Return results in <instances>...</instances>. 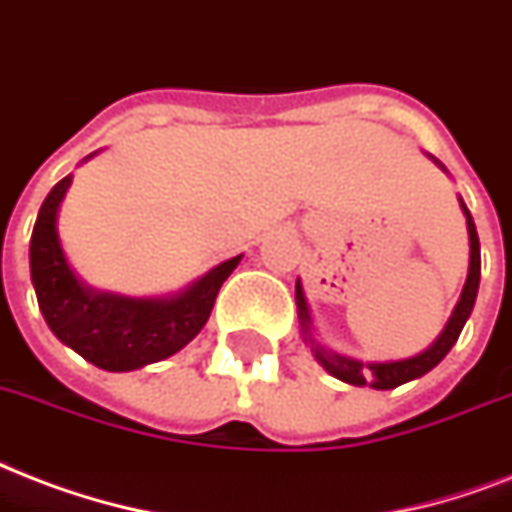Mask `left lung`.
Segmentation results:
<instances>
[{
	"label": "left lung",
	"mask_w": 512,
	"mask_h": 512,
	"mask_svg": "<svg viewBox=\"0 0 512 512\" xmlns=\"http://www.w3.org/2000/svg\"><path fill=\"white\" fill-rule=\"evenodd\" d=\"M430 160L443 170V173H449V170L443 168L441 162L435 160L433 154H430ZM459 208L465 213L467 219V237H470V264H467V280L462 285V293H459V301L454 312H451L449 323L443 326V331L438 334L427 350H422L419 355H411V358L403 360H374V363H363L358 358H347V355H339V352L328 350L323 344L312 336V312L310 304H307V296H304V288H301V280H296V310H299V323H301V334H304V342L312 347V355L318 360L320 366L326 368L328 374L336 376V379H342L347 384H355V387H374V390H395L400 384L411 382V379H419V376H425L427 371H433L438 363H441L449 350L457 344L459 334H462V328H465L467 318H470V312L475 307V296H478V283H481V243H478V232H475V221L467 211L465 200L459 197Z\"/></svg>",
	"instance_id": "left-lung-1"
}]
</instances>
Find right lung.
<instances>
[{"label":"right lung","instance_id":"right-lung-1","mask_svg":"<svg viewBox=\"0 0 512 512\" xmlns=\"http://www.w3.org/2000/svg\"><path fill=\"white\" fill-rule=\"evenodd\" d=\"M98 152L87 154L95 157ZM71 186V173L50 189L31 232L29 264L39 310L66 347L104 371H136L176 355L208 323L219 296L243 253L168 296H122L95 291L74 275L61 237L58 211Z\"/></svg>","mask_w":512,"mask_h":512}]
</instances>
